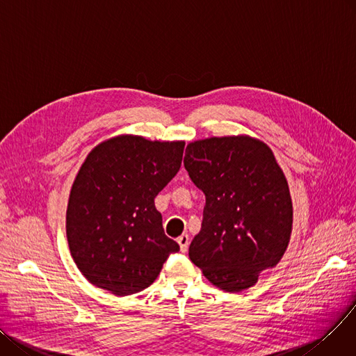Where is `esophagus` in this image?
Here are the masks:
<instances>
[{
    "instance_id": "obj_1",
    "label": "esophagus",
    "mask_w": 356,
    "mask_h": 356,
    "mask_svg": "<svg viewBox=\"0 0 356 356\" xmlns=\"http://www.w3.org/2000/svg\"><path fill=\"white\" fill-rule=\"evenodd\" d=\"M179 247H181V252L185 253L188 250V244H190V236L188 234H181L178 238H177Z\"/></svg>"
}]
</instances>
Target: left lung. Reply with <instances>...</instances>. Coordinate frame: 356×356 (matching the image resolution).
I'll return each mask as SVG.
<instances>
[{"label": "left lung", "instance_id": "8db88e82", "mask_svg": "<svg viewBox=\"0 0 356 356\" xmlns=\"http://www.w3.org/2000/svg\"><path fill=\"white\" fill-rule=\"evenodd\" d=\"M185 170L205 194L191 261L229 293L257 283L282 260L293 224L289 185L268 146L248 135L186 145Z\"/></svg>", "mask_w": 356, "mask_h": 356}]
</instances>
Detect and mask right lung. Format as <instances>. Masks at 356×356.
I'll return each instance as SVG.
<instances>
[{
  "label": "right lung",
  "mask_w": 356,
  "mask_h": 356,
  "mask_svg": "<svg viewBox=\"0 0 356 356\" xmlns=\"http://www.w3.org/2000/svg\"><path fill=\"white\" fill-rule=\"evenodd\" d=\"M184 140L119 135L90 151L70 190V254L92 284L116 296L151 286L179 245L166 237L155 197L179 171Z\"/></svg>",
  "instance_id": "obj_1"
}]
</instances>
